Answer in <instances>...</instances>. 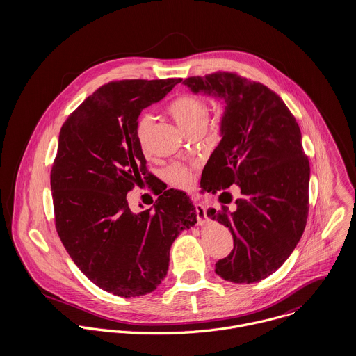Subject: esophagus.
Listing matches in <instances>:
<instances>
[{
	"label": "esophagus",
	"instance_id": "1",
	"mask_svg": "<svg viewBox=\"0 0 356 356\" xmlns=\"http://www.w3.org/2000/svg\"><path fill=\"white\" fill-rule=\"evenodd\" d=\"M195 208H196V215H197V220H199V225H205L207 223V213H205V208L202 204H195Z\"/></svg>",
	"mask_w": 356,
	"mask_h": 356
}]
</instances>
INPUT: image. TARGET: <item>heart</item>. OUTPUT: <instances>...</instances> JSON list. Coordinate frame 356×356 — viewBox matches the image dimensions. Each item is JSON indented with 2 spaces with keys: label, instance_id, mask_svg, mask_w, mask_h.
I'll return each mask as SVG.
<instances>
[{
  "label": "heart",
  "instance_id": "b5f03b06",
  "mask_svg": "<svg viewBox=\"0 0 356 356\" xmlns=\"http://www.w3.org/2000/svg\"><path fill=\"white\" fill-rule=\"evenodd\" d=\"M168 112L185 133H189L197 127H207L208 124V106L203 97L196 93H182L174 99L168 104ZM151 122L152 119L149 115H141L136 123L134 134L138 145L143 149H145ZM165 177L170 182L181 188H189L193 182L191 168L178 163L165 170Z\"/></svg>",
  "mask_w": 356,
  "mask_h": 356
}]
</instances>
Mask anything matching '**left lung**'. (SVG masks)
I'll return each instance as SVG.
<instances>
[{
    "mask_svg": "<svg viewBox=\"0 0 356 356\" xmlns=\"http://www.w3.org/2000/svg\"><path fill=\"white\" fill-rule=\"evenodd\" d=\"M184 83L226 104L222 140L204 167V191L216 193L233 184L241 191L234 211L222 205L207 212L229 227L234 243L215 273L234 284L257 282L284 264L305 232L309 163L300 127L277 93L236 72L191 76Z\"/></svg>",
    "mask_w": 356,
    "mask_h": 356,
    "instance_id": "1",
    "label": "left lung"
}]
</instances>
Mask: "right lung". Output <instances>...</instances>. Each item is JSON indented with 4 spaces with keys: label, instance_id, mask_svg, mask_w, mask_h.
<instances>
[{
    "label": "right lung",
    "instance_id": "right-lung-1",
    "mask_svg": "<svg viewBox=\"0 0 356 356\" xmlns=\"http://www.w3.org/2000/svg\"><path fill=\"white\" fill-rule=\"evenodd\" d=\"M181 78L102 85L64 122L51 171L57 234L79 270L120 298L153 292L164 280L174 240L196 222L186 193L165 191L134 213L127 192L152 174L134 130L141 111Z\"/></svg>",
    "mask_w": 356,
    "mask_h": 356
}]
</instances>
